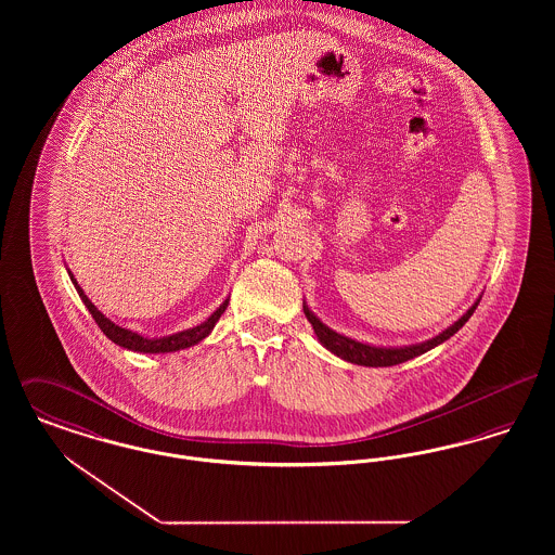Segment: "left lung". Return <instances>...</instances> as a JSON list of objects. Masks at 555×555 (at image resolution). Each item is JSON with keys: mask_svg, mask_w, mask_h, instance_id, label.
Instances as JSON below:
<instances>
[{"mask_svg": "<svg viewBox=\"0 0 555 555\" xmlns=\"http://www.w3.org/2000/svg\"><path fill=\"white\" fill-rule=\"evenodd\" d=\"M480 297L470 306V310L462 318H457L451 326H448L443 333H439L437 337L423 341V344L405 345V347H376V345L360 344L356 339H349L345 335L335 333L333 328H328L326 324H322V320L306 306L304 301V314L310 320L314 333H317L318 341L324 345L331 353L339 356L345 362L358 364V366H372V369H380V366H396L401 362H408L416 356H423L428 349L437 347V345L448 341L449 337H453L466 322L468 318L475 314L476 306H478Z\"/></svg>", "mask_w": 555, "mask_h": 555, "instance_id": "left-lung-1", "label": "left lung"}]
</instances>
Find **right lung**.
Masks as SVG:
<instances>
[{"instance_id":"1","label":"right lung","mask_w":555,"mask_h":555,"mask_svg":"<svg viewBox=\"0 0 555 555\" xmlns=\"http://www.w3.org/2000/svg\"><path fill=\"white\" fill-rule=\"evenodd\" d=\"M68 276H70L75 289L79 293L85 308L91 312V317L98 322V326L104 331V335H106L107 339L114 341L116 345H120V347H125V349L139 351V353H168V351H179V349H186V347H191V345H197L199 341H204V339L210 335L211 328L216 326L218 318L224 314V310H227V306H229V299H224V301L220 304V308H216V312H214L208 320H204L202 324H197V326H193V328H186V331H181V333H175V335H168V337L150 339V337H143V335H139V333H132L129 328H122V326L114 324L109 318L104 317V314L91 304V299L85 295V291L80 289L77 279L73 276V272H68Z\"/></svg>"}]
</instances>
